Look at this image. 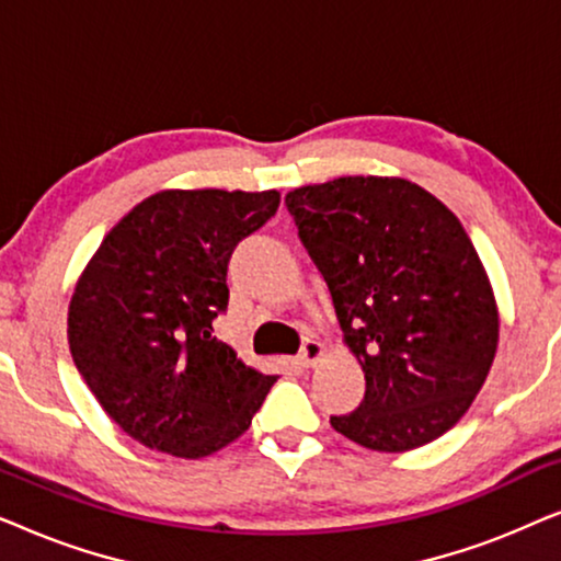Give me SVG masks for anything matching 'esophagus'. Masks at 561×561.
Segmentation results:
<instances>
[{
    "label": "esophagus",
    "mask_w": 561,
    "mask_h": 561,
    "mask_svg": "<svg viewBox=\"0 0 561 561\" xmlns=\"http://www.w3.org/2000/svg\"><path fill=\"white\" fill-rule=\"evenodd\" d=\"M321 355H324V347H321L319 342L306 340L304 347H301V355H298V365H304V367L317 365L319 359H321Z\"/></svg>",
    "instance_id": "obj_1"
}]
</instances>
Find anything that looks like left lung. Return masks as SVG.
<instances>
[{
	"instance_id": "left-lung-1",
	"label": "left lung",
	"mask_w": 561,
	"mask_h": 561,
	"mask_svg": "<svg viewBox=\"0 0 561 561\" xmlns=\"http://www.w3.org/2000/svg\"><path fill=\"white\" fill-rule=\"evenodd\" d=\"M286 206L365 373L363 403L332 426L375 451L439 439L480 393L501 327L465 227L416 183L382 175L294 188Z\"/></svg>"
}]
</instances>
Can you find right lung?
<instances>
[{
  "label": "right lung",
  "mask_w": 561,
  "mask_h": 561,
  "mask_svg": "<svg viewBox=\"0 0 561 561\" xmlns=\"http://www.w3.org/2000/svg\"><path fill=\"white\" fill-rule=\"evenodd\" d=\"M278 191H160L99 244L68 306L71 357L122 432L165 455L209 457L252 424L278 375L214 336L227 265L278 211Z\"/></svg>",
  "instance_id": "right-lung-1"
}]
</instances>
